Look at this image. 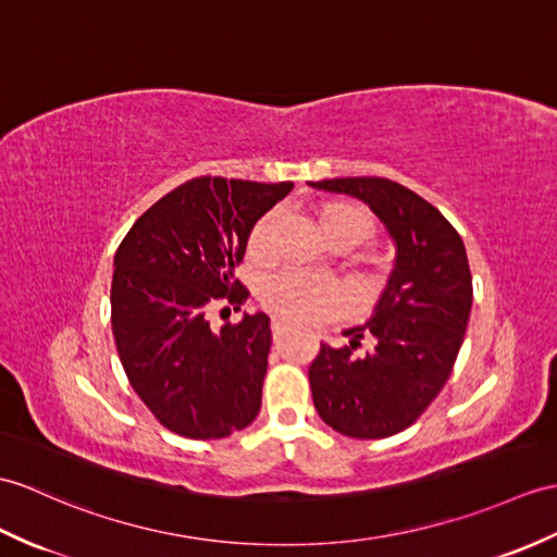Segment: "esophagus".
Segmentation results:
<instances>
[{
  "label": "esophagus",
  "mask_w": 557,
  "mask_h": 557,
  "mask_svg": "<svg viewBox=\"0 0 557 557\" xmlns=\"http://www.w3.org/2000/svg\"><path fill=\"white\" fill-rule=\"evenodd\" d=\"M270 327H273V337L275 339H282L284 332H287V325H284V322H280V320H273V325H270Z\"/></svg>",
  "instance_id": "1"
}]
</instances>
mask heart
Segmentation results:
<instances>
[{
	"instance_id": "obj_1",
	"label": "heart",
	"mask_w": 557,
	"mask_h": 557,
	"mask_svg": "<svg viewBox=\"0 0 557 557\" xmlns=\"http://www.w3.org/2000/svg\"><path fill=\"white\" fill-rule=\"evenodd\" d=\"M280 220V209H270L256 220L247 249L253 258H265L273 244V235ZM320 230L334 247H356L372 239L374 220L363 206L351 201H327L318 211ZM261 304L277 318L292 322V325H313V322L327 318L339 306V292L334 284L313 280L296 270H282L263 280Z\"/></svg>"
}]
</instances>
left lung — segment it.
Instances as JSON below:
<instances>
[{"mask_svg": "<svg viewBox=\"0 0 557 557\" xmlns=\"http://www.w3.org/2000/svg\"><path fill=\"white\" fill-rule=\"evenodd\" d=\"M366 201L396 242V268L368 322L344 330L348 344L320 351L308 368L322 422L351 438L404 432L444 389L472 308V275L458 230L430 201L386 177L310 183ZM375 339L368 355L355 348Z\"/></svg>", "mask_w": 557, "mask_h": 557, "instance_id": "obj_1", "label": "left lung"}]
</instances>
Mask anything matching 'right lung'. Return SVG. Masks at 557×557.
I'll return each mask as SVG.
<instances>
[{
    "label": "right lung",
    "instance_id": "add662e5",
    "mask_svg": "<svg viewBox=\"0 0 557 557\" xmlns=\"http://www.w3.org/2000/svg\"><path fill=\"white\" fill-rule=\"evenodd\" d=\"M292 183L194 177L141 213L113 258L111 325L135 394L165 430L223 438L261 410L270 318L244 315L213 330L215 304L239 308L235 277L253 223Z\"/></svg>",
    "mask_w": 557,
    "mask_h": 557
}]
</instances>
